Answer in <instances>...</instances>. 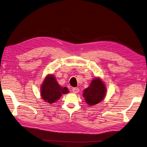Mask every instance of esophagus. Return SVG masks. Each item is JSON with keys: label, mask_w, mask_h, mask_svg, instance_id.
<instances>
[{"label": "esophagus", "mask_w": 147, "mask_h": 147, "mask_svg": "<svg viewBox=\"0 0 147 147\" xmlns=\"http://www.w3.org/2000/svg\"><path fill=\"white\" fill-rule=\"evenodd\" d=\"M79 88H74L72 89V91L74 93H75V94H77V93H78L79 92Z\"/></svg>", "instance_id": "34e87169"}]
</instances>
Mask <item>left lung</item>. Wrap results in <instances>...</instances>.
<instances>
[{
  "label": "left lung",
  "instance_id": "1",
  "mask_svg": "<svg viewBox=\"0 0 147 147\" xmlns=\"http://www.w3.org/2000/svg\"><path fill=\"white\" fill-rule=\"evenodd\" d=\"M83 96L86 103L91 106L99 103L105 96L106 88L100 79L95 78L90 86L83 91Z\"/></svg>",
  "mask_w": 147,
  "mask_h": 147
}]
</instances>
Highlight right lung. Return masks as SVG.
Returning a JSON list of instances; mask_svg holds the SVG:
<instances>
[{
  "mask_svg": "<svg viewBox=\"0 0 147 147\" xmlns=\"http://www.w3.org/2000/svg\"><path fill=\"white\" fill-rule=\"evenodd\" d=\"M68 92L67 88L61 87L52 75H48L41 86L42 98L49 104L54 103L60 98L62 94Z\"/></svg>",
  "mask_w": 147,
  "mask_h": 147,
  "instance_id": "1",
  "label": "right lung"
}]
</instances>
